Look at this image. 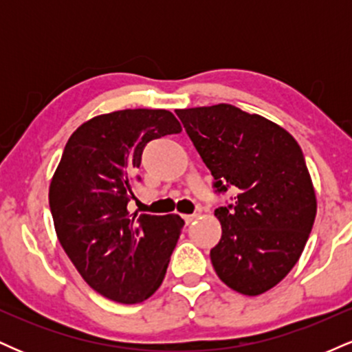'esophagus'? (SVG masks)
<instances>
[{
	"label": "esophagus",
	"instance_id": "obj_1",
	"mask_svg": "<svg viewBox=\"0 0 352 352\" xmlns=\"http://www.w3.org/2000/svg\"><path fill=\"white\" fill-rule=\"evenodd\" d=\"M197 217H199V215H197V213H192V215H184V220H185V223H192V221L193 220H195V218Z\"/></svg>",
	"mask_w": 352,
	"mask_h": 352
}]
</instances>
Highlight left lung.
I'll return each instance as SVG.
<instances>
[{
	"label": "left lung",
	"mask_w": 352,
	"mask_h": 352,
	"mask_svg": "<svg viewBox=\"0 0 352 352\" xmlns=\"http://www.w3.org/2000/svg\"><path fill=\"white\" fill-rule=\"evenodd\" d=\"M175 112L215 192L236 190L233 204L215 210L221 238L210 258L218 278L246 296L268 292L300 260L316 217L301 147L278 124L230 104Z\"/></svg>",
	"instance_id": "1"
}]
</instances>
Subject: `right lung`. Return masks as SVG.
<instances>
[{
	"label": "right lung",
	"instance_id": "obj_1",
	"mask_svg": "<svg viewBox=\"0 0 352 352\" xmlns=\"http://www.w3.org/2000/svg\"><path fill=\"white\" fill-rule=\"evenodd\" d=\"M165 109H125L84 122L69 137L50 185L59 243L84 281L109 300L135 305L162 285L184 220L129 215L142 151L179 134Z\"/></svg>",
	"mask_w": 352,
	"mask_h": 352
}]
</instances>
